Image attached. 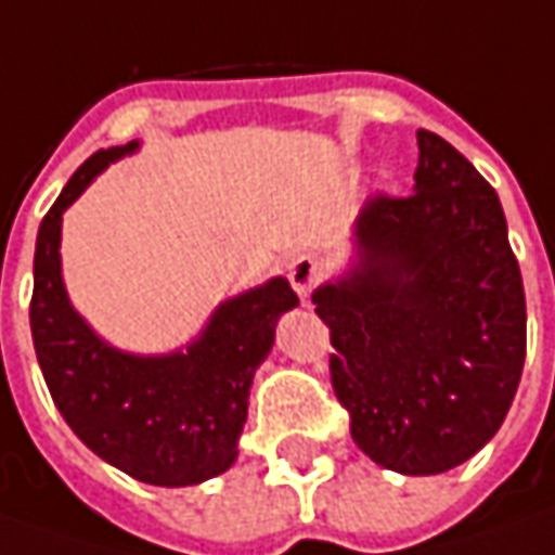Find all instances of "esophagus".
<instances>
[{
  "label": "esophagus",
  "instance_id": "obj_1",
  "mask_svg": "<svg viewBox=\"0 0 555 555\" xmlns=\"http://www.w3.org/2000/svg\"><path fill=\"white\" fill-rule=\"evenodd\" d=\"M288 279H292L294 292L300 294V297H307V294L319 285V279H322V263L315 261L312 255H300V258L292 261V267H288Z\"/></svg>",
  "mask_w": 555,
  "mask_h": 555
}]
</instances>
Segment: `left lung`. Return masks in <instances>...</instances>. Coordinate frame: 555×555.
I'll use <instances>...</instances> for the list:
<instances>
[{
	"label": "left lung",
	"mask_w": 555,
	"mask_h": 555,
	"mask_svg": "<svg viewBox=\"0 0 555 555\" xmlns=\"http://www.w3.org/2000/svg\"><path fill=\"white\" fill-rule=\"evenodd\" d=\"M416 139V191L364 203L356 273L312 300L358 450L388 470L443 474L514 404L526 292L495 188L447 139Z\"/></svg>",
	"instance_id": "left-lung-1"
}]
</instances>
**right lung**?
Here are the masks:
<instances>
[{"label": "right lung", "mask_w": 555, "mask_h": 555, "mask_svg": "<svg viewBox=\"0 0 555 555\" xmlns=\"http://www.w3.org/2000/svg\"><path fill=\"white\" fill-rule=\"evenodd\" d=\"M133 149L130 142L88 157L41 218L29 325L48 391L81 443L142 483L194 486L233 465L251 376L297 294L273 279L228 300L184 356L133 358L108 349L69 307L56 251L60 221L108 160Z\"/></svg>", "instance_id": "right-lung-1"}]
</instances>
